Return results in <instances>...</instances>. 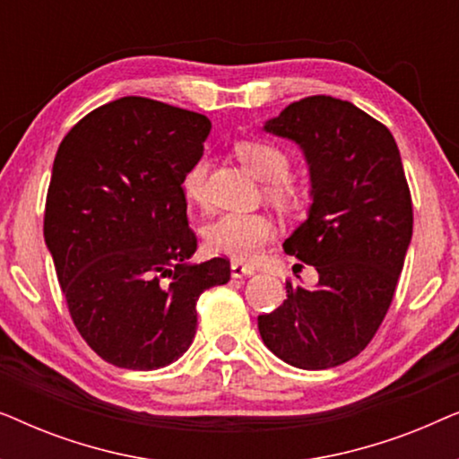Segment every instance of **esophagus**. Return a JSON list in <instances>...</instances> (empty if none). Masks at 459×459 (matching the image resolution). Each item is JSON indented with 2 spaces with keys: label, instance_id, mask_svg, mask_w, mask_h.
Masks as SVG:
<instances>
[{
  "label": "esophagus",
  "instance_id": "esophagus-1",
  "mask_svg": "<svg viewBox=\"0 0 459 459\" xmlns=\"http://www.w3.org/2000/svg\"><path fill=\"white\" fill-rule=\"evenodd\" d=\"M255 269L244 265V263H231V275L234 278H248V275H253Z\"/></svg>",
  "mask_w": 459,
  "mask_h": 459
}]
</instances>
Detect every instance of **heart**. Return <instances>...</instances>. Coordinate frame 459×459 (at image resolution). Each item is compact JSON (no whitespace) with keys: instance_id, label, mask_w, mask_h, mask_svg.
I'll use <instances>...</instances> for the list:
<instances>
[{"instance_id":"obj_1","label":"heart","mask_w":459,"mask_h":459,"mask_svg":"<svg viewBox=\"0 0 459 459\" xmlns=\"http://www.w3.org/2000/svg\"><path fill=\"white\" fill-rule=\"evenodd\" d=\"M236 154L261 181H265V196L280 211L297 212L309 200V186L292 178L290 154L278 143L267 140L242 142ZM206 162L198 160L184 178L187 198L198 200L204 190ZM204 242L217 255L236 261H255L273 238V221L263 212H223L204 225Z\"/></svg>"}]
</instances>
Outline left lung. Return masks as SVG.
Returning <instances> with one entry per match:
<instances>
[{
  "label": "left lung",
  "mask_w": 459,
  "mask_h": 459,
  "mask_svg": "<svg viewBox=\"0 0 459 459\" xmlns=\"http://www.w3.org/2000/svg\"><path fill=\"white\" fill-rule=\"evenodd\" d=\"M303 148L309 219L284 250L316 267L317 286L286 281V300L259 316L263 342L300 369H328L368 347L388 307L411 240L413 209L391 131L347 100L309 96L265 125Z\"/></svg>",
  "instance_id": "left-lung-1"
}]
</instances>
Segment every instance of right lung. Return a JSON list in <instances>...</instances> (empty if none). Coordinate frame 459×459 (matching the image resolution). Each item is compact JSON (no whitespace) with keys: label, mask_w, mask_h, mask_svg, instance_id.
Instances as JSON below:
<instances>
[{"label":"right lung","mask_w":459,"mask_h":459,"mask_svg":"<svg viewBox=\"0 0 459 459\" xmlns=\"http://www.w3.org/2000/svg\"><path fill=\"white\" fill-rule=\"evenodd\" d=\"M211 121L127 96L85 115L62 140L43 238L74 328L117 368L159 369L196 334V300L230 281L223 256L190 265L186 173Z\"/></svg>","instance_id":"1"}]
</instances>
